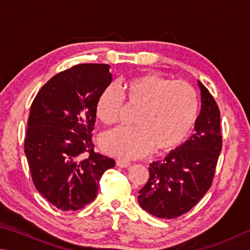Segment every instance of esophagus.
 Returning <instances> with one entry per match:
<instances>
[{
  "mask_svg": "<svg viewBox=\"0 0 250 250\" xmlns=\"http://www.w3.org/2000/svg\"><path fill=\"white\" fill-rule=\"evenodd\" d=\"M116 165L118 166L120 168H127L130 166V163L127 160H123V159H118L116 161Z\"/></svg>",
  "mask_w": 250,
  "mask_h": 250,
  "instance_id": "obj_1",
  "label": "esophagus"
}]
</instances>
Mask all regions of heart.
Returning a JSON list of instances; mask_svg holds the SVG:
<instances>
[{
  "mask_svg": "<svg viewBox=\"0 0 250 250\" xmlns=\"http://www.w3.org/2000/svg\"><path fill=\"white\" fill-rule=\"evenodd\" d=\"M123 94L127 106L137 107L133 117L136 126L109 130L101 136V147L108 155L135 159L152 148L156 154L169 152L181 146L194 128L199 100L195 90L186 82L142 73L124 83ZM123 107L120 90L109 85L96 101V116L103 124L113 125L120 120Z\"/></svg>",
  "mask_w": 250,
  "mask_h": 250,
  "instance_id": "1",
  "label": "heart"
}]
</instances>
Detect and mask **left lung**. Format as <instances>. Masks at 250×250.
<instances>
[{"label":"left lung","instance_id":"8db88e82","mask_svg":"<svg viewBox=\"0 0 250 250\" xmlns=\"http://www.w3.org/2000/svg\"><path fill=\"white\" fill-rule=\"evenodd\" d=\"M201 112L194 134L164 160L150 164L149 179L139 191L143 209L159 218H176L194 207L212 186L222 150L220 109L213 96L198 81Z\"/></svg>","mask_w":250,"mask_h":250}]
</instances>
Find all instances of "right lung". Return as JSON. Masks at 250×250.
<instances>
[{"label":"right lung","instance_id":"1","mask_svg":"<svg viewBox=\"0 0 250 250\" xmlns=\"http://www.w3.org/2000/svg\"><path fill=\"white\" fill-rule=\"evenodd\" d=\"M109 65L78 64L56 74L30 106L25 155L37 191L57 208L91 203L115 161L94 151L92 130L99 95L111 84Z\"/></svg>","mask_w":250,"mask_h":250}]
</instances>
